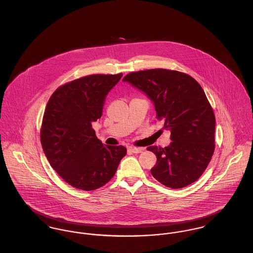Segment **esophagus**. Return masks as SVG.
Instances as JSON below:
<instances>
[{
    "instance_id": "esophagus-1",
    "label": "esophagus",
    "mask_w": 253,
    "mask_h": 253,
    "mask_svg": "<svg viewBox=\"0 0 253 253\" xmlns=\"http://www.w3.org/2000/svg\"><path fill=\"white\" fill-rule=\"evenodd\" d=\"M131 153H134V154H139V153H141L142 152V148H138V147H129V149H128Z\"/></svg>"
}]
</instances>
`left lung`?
<instances>
[{"instance_id": "obj_1", "label": "left lung", "mask_w": 253, "mask_h": 253, "mask_svg": "<svg viewBox=\"0 0 253 253\" xmlns=\"http://www.w3.org/2000/svg\"><path fill=\"white\" fill-rule=\"evenodd\" d=\"M124 82L152 100L157 119L170 131L168 147L150 146L157 157L151 173L172 189L198 180L208 168L215 148V117L200 84L185 73L150 69L127 74Z\"/></svg>"}]
</instances>
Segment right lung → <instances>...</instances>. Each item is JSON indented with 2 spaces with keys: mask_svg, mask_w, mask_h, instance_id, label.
I'll return each mask as SVG.
<instances>
[{
  "mask_svg": "<svg viewBox=\"0 0 253 253\" xmlns=\"http://www.w3.org/2000/svg\"><path fill=\"white\" fill-rule=\"evenodd\" d=\"M123 74L89 75L59 86L43 113L41 143L51 168L74 188L92 191L115 175L126 154L103 145L92 123L102 116L106 95Z\"/></svg>",
  "mask_w": 253,
  "mask_h": 253,
  "instance_id": "1",
  "label": "right lung"
}]
</instances>
